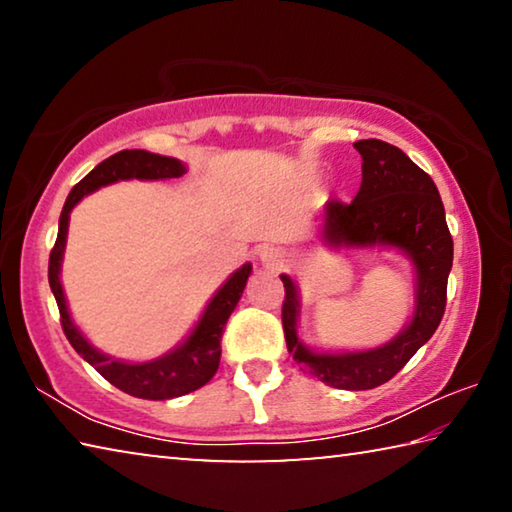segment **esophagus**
Returning <instances> with one entry per match:
<instances>
[{
    "mask_svg": "<svg viewBox=\"0 0 512 512\" xmlns=\"http://www.w3.org/2000/svg\"><path fill=\"white\" fill-rule=\"evenodd\" d=\"M259 262H262L264 266H271V268H277V266H282L284 264V253L280 248H275V246H264V248H259Z\"/></svg>",
    "mask_w": 512,
    "mask_h": 512,
    "instance_id": "obj_1",
    "label": "esophagus"
}]
</instances>
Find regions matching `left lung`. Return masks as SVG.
<instances>
[{
	"instance_id": "8db88e82",
	"label": "left lung",
	"mask_w": 512,
	"mask_h": 512,
	"mask_svg": "<svg viewBox=\"0 0 512 512\" xmlns=\"http://www.w3.org/2000/svg\"><path fill=\"white\" fill-rule=\"evenodd\" d=\"M361 187L352 203L327 201L323 239L332 246L386 244L404 250L418 271V307L411 325L384 348L348 354H316L298 341V296L291 277L284 284L282 327L300 370L343 391H368L386 384L436 332L447 305V277L454 241L438 187L409 155L381 140H359Z\"/></svg>"
}]
</instances>
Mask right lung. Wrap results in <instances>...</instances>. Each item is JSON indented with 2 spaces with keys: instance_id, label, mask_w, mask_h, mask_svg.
Wrapping results in <instances>:
<instances>
[{
  "instance_id": "obj_1",
  "label": "right lung",
  "mask_w": 512,
  "mask_h": 512,
  "mask_svg": "<svg viewBox=\"0 0 512 512\" xmlns=\"http://www.w3.org/2000/svg\"><path fill=\"white\" fill-rule=\"evenodd\" d=\"M183 173L185 167L178 160L164 158V155H155L149 151L126 149L110 155L108 160L97 164V167H94L81 183H76L72 192H69L63 205V212H60L56 244L51 248L49 255V287L54 291L56 305L60 311V325H63L67 341L72 343V348L79 352L103 379H108L112 386L119 388V391L133 397H142V400H171V397L187 395L196 391V388L205 386L207 381L214 377V372L219 370L221 361L223 327L228 323L232 311H235L241 293H244L253 266L244 264L237 273H232L230 280L216 291V296L212 298L210 305H207L201 323L194 329V334L189 336L178 350H173L167 357L149 363H121L106 357V354H101L99 350H94L92 345L83 339L79 329L74 327L72 318L67 314L63 287H60V259H63L65 250L69 212H72V207L79 203L85 194H90L103 185L117 183V180L178 178L183 176Z\"/></svg>"
}]
</instances>
